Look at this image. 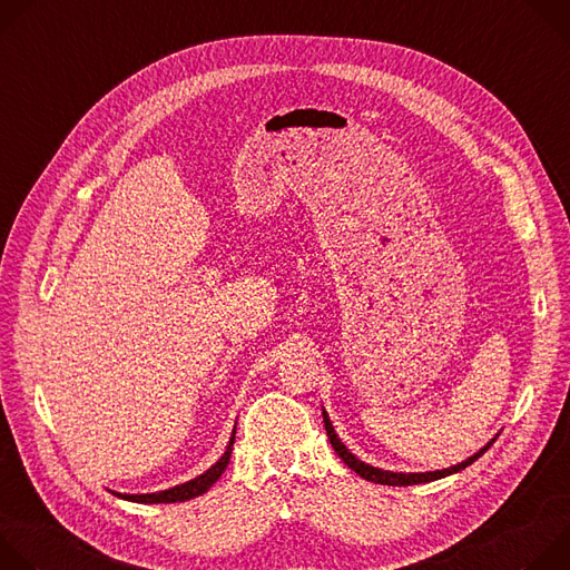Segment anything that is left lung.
<instances>
[{"instance_id":"1","label":"left lung","mask_w":570,"mask_h":570,"mask_svg":"<svg viewBox=\"0 0 570 570\" xmlns=\"http://www.w3.org/2000/svg\"><path fill=\"white\" fill-rule=\"evenodd\" d=\"M322 417H324V429H327V435H330V442H332V446H334V451L338 453V458L352 469V471H356L361 478H365V480H370V482H379V484H392V487H405V484H420V482H431V480H438V478H444V475H451V473H458V471H462V469H466L469 464H473L487 449H490L494 442H497V438L492 440V442H487L478 453H473L471 458H466L464 462H460V464H453V466H449V469H442V471H426V473H396V471H383V469H376V466H372V464H365L363 460H358L341 440H338V435H336V431H334V426H332V422H330V415L324 413V409H322Z\"/></svg>"}]
</instances>
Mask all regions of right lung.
Returning <instances> with one entry per match:
<instances>
[{"mask_svg": "<svg viewBox=\"0 0 570 570\" xmlns=\"http://www.w3.org/2000/svg\"><path fill=\"white\" fill-rule=\"evenodd\" d=\"M234 433H236V426L232 431L229 444H227L225 453L220 455V460L216 464H212V469L200 473L198 478H194L189 482H183V484H176V487H171V490H165V492H155V494H117V497L126 499V501H135V503H183V501H189V499H196V497L205 494L209 487L223 475V471H225V466L229 462L232 446H234Z\"/></svg>", "mask_w": 570, "mask_h": 570, "instance_id": "add662e5", "label": "right lung"}]
</instances>
